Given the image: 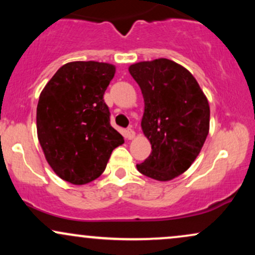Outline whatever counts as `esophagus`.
<instances>
[{"mask_svg": "<svg viewBox=\"0 0 255 255\" xmlns=\"http://www.w3.org/2000/svg\"><path fill=\"white\" fill-rule=\"evenodd\" d=\"M125 135H126V137H127L128 140H131L134 136H135V131H134L133 129H127V130H126Z\"/></svg>", "mask_w": 255, "mask_h": 255, "instance_id": "obj_1", "label": "esophagus"}]
</instances>
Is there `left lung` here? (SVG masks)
<instances>
[{"label":"left lung","instance_id":"left-lung-1","mask_svg":"<svg viewBox=\"0 0 255 255\" xmlns=\"http://www.w3.org/2000/svg\"><path fill=\"white\" fill-rule=\"evenodd\" d=\"M129 73L141 90V128L152 152L136 164L158 181L183 174L203 147L210 127V107L195 78L168 58L131 64Z\"/></svg>","mask_w":255,"mask_h":255}]
</instances>
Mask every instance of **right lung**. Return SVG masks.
Masks as SVG:
<instances>
[{
    "label": "right lung",
    "mask_w": 255,
    "mask_h": 255,
    "mask_svg": "<svg viewBox=\"0 0 255 255\" xmlns=\"http://www.w3.org/2000/svg\"><path fill=\"white\" fill-rule=\"evenodd\" d=\"M113 64L77 61L61 67L37 105V133L46 160L62 180L85 184L101 176L114 148L125 142L110 125L104 92Z\"/></svg>",
    "instance_id": "right-lung-1"
}]
</instances>
